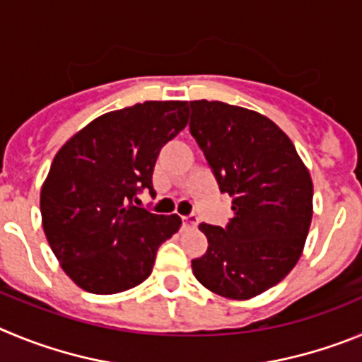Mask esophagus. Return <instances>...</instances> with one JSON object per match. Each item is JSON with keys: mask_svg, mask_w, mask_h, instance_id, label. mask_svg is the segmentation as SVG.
<instances>
[{"mask_svg": "<svg viewBox=\"0 0 362 362\" xmlns=\"http://www.w3.org/2000/svg\"><path fill=\"white\" fill-rule=\"evenodd\" d=\"M182 223H184V227H197L198 226V216H197V214L182 216Z\"/></svg>", "mask_w": 362, "mask_h": 362, "instance_id": "34e87169", "label": "esophagus"}]
</instances>
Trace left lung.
<instances>
[{
	"mask_svg": "<svg viewBox=\"0 0 362 362\" xmlns=\"http://www.w3.org/2000/svg\"><path fill=\"white\" fill-rule=\"evenodd\" d=\"M197 139L221 193L233 198L226 227L200 223L207 252L191 262L205 288L250 299L281 281L301 258L312 221L310 173L270 119L220 100H191Z\"/></svg>",
	"mask_w": 362,
	"mask_h": 362,
	"instance_id": "left-lung-1",
	"label": "left lung"
}]
</instances>
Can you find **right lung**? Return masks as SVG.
<instances>
[{
    "label": "right lung",
    "instance_id": "obj_1",
    "mask_svg": "<svg viewBox=\"0 0 362 362\" xmlns=\"http://www.w3.org/2000/svg\"><path fill=\"white\" fill-rule=\"evenodd\" d=\"M185 100H146L97 117L57 151L41 187V218L68 278L92 294H117L151 274L178 214L136 207L153 189L162 146L187 126Z\"/></svg>",
    "mask_w": 362,
    "mask_h": 362
}]
</instances>
